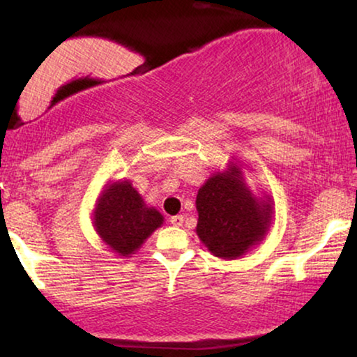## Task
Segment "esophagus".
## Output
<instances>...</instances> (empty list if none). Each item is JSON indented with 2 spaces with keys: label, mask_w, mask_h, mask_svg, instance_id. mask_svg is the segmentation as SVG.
Segmentation results:
<instances>
[{
  "label": "esophagus",
  "mask_w": 357,
  "mask_h": 357,
  "mask_svg": "<svg viewBox=\"0 0 357 357\" xmlns=\"http://www.w3.org/2000/svg\"><path fill=\"white\" fill-rule=\"evenodd\" d=\"M169 222L175 227H180L183 224V216H182V214H178V216H172V218H170Z\"/></svg>",
  "instance_id": "1"
}]
</instances>
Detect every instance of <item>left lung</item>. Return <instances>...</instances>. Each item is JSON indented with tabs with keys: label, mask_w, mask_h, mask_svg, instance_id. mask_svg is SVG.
Here are the masks:
<instances>
[{
	"label": "left lung",
	"mask_w": 357,
	"mask_h": 357,
	"mask_svg": "<svg viewBox=\"0 0 357 357\" xmlns=\"http://www.w3.org/2000/svg\"><path fill=\"white\" fill-rule=\"evenodd\" d=\"M273 209L270 195L253 193L242 165L229 160L198 190L197 236L211 255L236 260L265 238Z\"/></svg>",
	"instance_id": "left-lung-1"
}]
</instances>
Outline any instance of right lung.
Segmentation results:
<instances>
[{"mask_svg":"<svg viewBox=\"0 0 357 357\" xmlns=\"http://www.w3.org/2000/svg\"><path fill=\"white\" fill-rule=\"evenodd\" d=\"M92 226L102 243L120 258H128L141 248L164 216L148 206L130 180H109L91 213Z\"/></svg>","mask_w":357,"mask_h":357,"instance_id":"right-lung-1","label":"right lung"}]
</instances>
